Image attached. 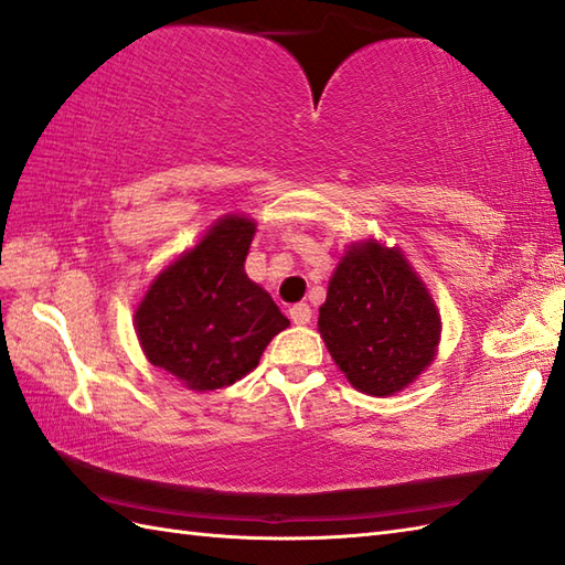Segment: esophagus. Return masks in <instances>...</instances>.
I'll use <instances>...</instances> for the list:
<instances>
[{
    "label": "esophagus",
    "instance_id": "esophagus-1",
    "mask_svg": "<svg viewBox=\"0 0 565 565\" xmlns=\"http://www.w3.org/2000/svg\"><path fill=\"white\" fill-rule=\"evenodd\" d=\"M290 317H292V321H295V323H299V326H307V323H311V317H315V311H311V307H309V305L299 302V305H295V307L290 309Z\"/></svg>",
    "mask_w": 565,
    "mask_h": 565
}]
</instances>
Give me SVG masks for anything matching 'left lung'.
<instances>
[{
    "mask_svg": "<svg viewBox=\"0 0 565 565\" xmlns=\"http://www.w3.org/2000/svg\"><path fill=\"white\" fill-rule=\"evenodd\" d=\"M319 331L350 384L388 396L430 365L440 317L406 258L367 242L338 263L319 309Z\"/></svg>",
    "mask_w": 565,
    "mask_h": 565,
    "instance_id": "left-lung-1",
    "label": "left lung"
}]
</instances>
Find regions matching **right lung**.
Instances as JSON below:
<instances>
[{
    "label": "right lung",
    "instance_id": "add662e5",
    "mask_svg": "<svg viewBox=\"0 0 565 565\" xmlns=\"http://www.w3.org/2000/svg\"><path fill=\"white\" fill-rule=\"evenodd\" d=\"M256 224L230 215L159 275L137 307L145 355L195 392L230 386L258 365L290 321L248 280L244 260Z\"/></svg>",
    "mask_w": 565,
    "mask_h": 565
}]
</instances>
